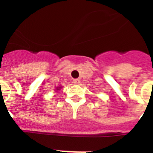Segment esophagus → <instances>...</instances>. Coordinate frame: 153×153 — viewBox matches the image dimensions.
Instances as JSON below:
<instances>
[{
  "mask_svg": "<svg viewBox=\"0 0 153 153\" xmlns=\"http://www.w3.org/2000/svg\"><path fill=\"white\" fill-rule=\"evenodd\" d=\"M80 82H81L80 79H74V80H73V83L75 84V85H79V84H80Z\"/></svg>",
  "mask_w": 153,
  "mask_h": 153,
  "instance_id": "esophagus-1",
  "label": "esophagus"
}]
</instances>
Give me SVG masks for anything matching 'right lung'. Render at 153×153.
I'll return each mask as SVG.
<instances>
[{
    "label": "right lung",
    "instance_id": "right-lung-1",
    "mask_svg": "<svg viewBox=\"0 0 153 153\" xmlns=\"http://www.w3.org/2000/svg\"><path fill=\"white\" fill-rule=\"evenodd\" d=\"M61 88H62V86H57L56 88H55V90H56V91H59Z\"/></svg>",
    "mask_w": 153,
    "mask_h": 153
}]
</instances>
